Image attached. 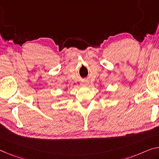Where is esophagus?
Wrapping results in <instances>:
<instances>
[{"instance_id":"esophagus-1","label":"esophagus","mask_w":159,"mask_h":159,"mask_svg":"<svg viewBox=\"0 0 159 159\" xmlns=\"http://www.w3.org/2000/svg\"><path fill=\"white\" fill-rule=\"evenodd\" d=\"M87 82H82V85H87Z\"/></svg>"}]
</instances>
